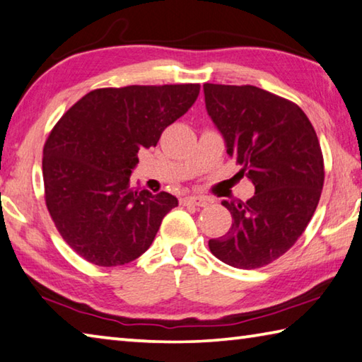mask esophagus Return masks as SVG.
Here are the masks:
<instances>
[{
  "label": "esophagus",
  "instance_id": "obj_1",
  "mask_svg": "<svg viewBox=\"0 0 362 362\" xmlns=\"http://www.w3.org/2000/svg\"><path fill=\"white\" fill-rule=\"evenodd\" d=\"M210 204V199L202 197V195H189V197L181 199V205H192V206H206Z\"/></svg>",
  "mask_w": 362,
  "mask_h": 362
}]
</instances>
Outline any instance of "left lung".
I'll return each mask as SVG.
<instances>
[{
  "label": "left lung",
  "mask_w": 362,
  "mask_h": 362,
  "mask_svg": "<svg viewBox=\"0 0 362 362\" xmlns=\"http://www.w3.org/2000/svg\"><path fill=\"white\" fill-rule=\"evenodd\" d=\"M206 111L256 192L223 202L232 214L224 237L208 242L219 261L259 269L283 256L312 219L325 185V160L299 106L255 86L204 84Z\"/></svg>",
  "instance_id": "1"
}]
</instances>
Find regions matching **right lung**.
<instances>
[{
    "instance_id": "add662e5",
    "label": "right lung",
    "mask_w": 362,
    "mask_h": 362,
    "mask_svg": "<svg viewBox=\"0 0 362 362\" xmlns=\"http://www.w3.org/2000/svg\"><path fill=\"white\" fill-rule=\"evenodd\" d=\"M199 84L95 88L63 114L42 149L44 200L74 252L100 267L135 261L154 242L168 192L130 186L138 152L194 105Z\"/></svg>"
}]
</instances>
